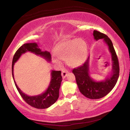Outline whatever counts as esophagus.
I'll return each instance as SVG.
<instances>
[{"mask_svg":"<svg viewBox=\"0 0 130 130\" xmlns=\"http://www.w3.org/2000/svg\"><path fill=\"white\" fill-rule=\"evenodd\" d=\"M68 73V71L67 70H66V69L62 70V73H61V76H62L63 78H65L66 77H67Z\"/></svg>","mask_w":130,"mask_h":130,"instance_id":"esophagus-1","label":"esophagus"}]
</instances>
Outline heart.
I'll return each mask as SVG.
<instances>
[{"label":"heart","instance_id":"obj_1","mask_svg":"<svg viewBox=\"0 0 130 130\" xmlns=\"http://www.w3.org/2000/svg\"><path fill=\"white\" fill-rule=\"evenodd\" d=\"M54 54L62 60L67 61L68 65L76 67L84 63L87 57V45L82 39H67L58 44L54 49ZM54 62L60 63V61L55 58Z\"/></svg>","mask_w":130,"mask_h":130}]
</instances>
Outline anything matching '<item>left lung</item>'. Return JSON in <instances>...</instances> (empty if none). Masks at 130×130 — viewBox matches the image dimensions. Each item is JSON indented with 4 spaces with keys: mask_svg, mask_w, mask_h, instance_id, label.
Masks as SVG:
<instances>
[{
    "mask_svg": "<svg viewBox=\"0 0 130 130\" xmlns=\"http://www.w3.org/2000/svg\"><path fill=\"white\" fill-rule=\"evenodd\" d=\"M93 35L96 41L103 39L108 47L112 59L111 73L103 81H97L92 78L89 73V56L82 65L74 68L72 72L75 76L77 84L81 93L87 98L98 99L106 96L115 87L119 76V65L117 55L111 39L105 34L96 30H94Z\"/></svg>",
    "mask_w": 130,
    "mask_h": 130,
    "instance_id": "obj_1",
    "label": "left lung"
}]
</instances>
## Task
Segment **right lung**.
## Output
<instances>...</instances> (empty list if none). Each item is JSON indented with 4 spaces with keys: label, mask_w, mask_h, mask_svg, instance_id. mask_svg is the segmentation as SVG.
<instances>
[{
    "label": "right lung",
    "mask_w": 130,
    "mask_h": 130,
    "mask_svg": "<svg viewBox=\"0 0 130 130\" xmlns=\"http://www.w3.org/2000/svg\"><path fill=\"white\" fill-rule=\"evenodd\" d=\"M30 52L33 53L37 56L45 58L47 62L52 61L51 54L47 51L43 52L39 47L37 43H28L23 45L18 49L13 57L12 63V75L15 86L23 100L31 106L38 109H45L49 108L56 102L59 97V89L62 80L61 72L52 70L51 80L47 89L40 94L37 96H28L21 91L18 87L14 77V66L15 63L19 60L21 56L25 53Z\"/></svg>",
    "instance_id": "obj_1"
}]
</instances>
